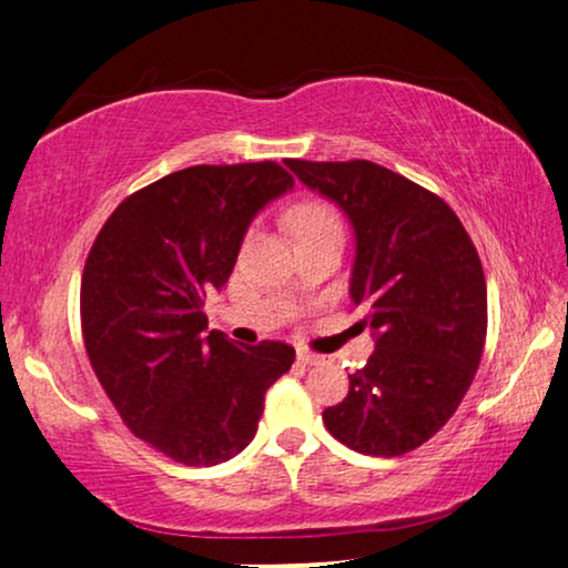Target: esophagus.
<instances>
[{
    "instance_id": "1",
    "label": "esophagus",
    "mask_w": 568,
    "mask_h": 568,
    "mask_svg": "<svg viewBox=\"0 0 568 568\" xmlns=\"http://www.w3.org/2000/svg\"><path fill=\"white\" fill-rule=\"evenodd\" d=\"M297 361L302 366H317V364H323V356H315V353H310V351H297Z\"/></svg>"
}]
</instances>
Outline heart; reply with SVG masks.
<instances>
[{
	"label": "heart",
	"mask_w": 568,
	"mask_h": 568,
	"mask_svg": "<svg viewBox=\"0 0 568 568\" xmlns=\"http://www.w3.org/2000/svg\"><path fill=\"white\" fill-rule=\"evenodd\" d=\"M290 227L297 241L310 235L323 233V230H341V220L323 202H302L290 212Z\"/></svg>",
	"instance_id": "b5f03b06"
}]
</instances>
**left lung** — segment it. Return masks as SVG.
I'll use <instances>...</instances> for the list:
<instances>
[{"label":"left lung","instance_id":"1","mask_svg":"<svg viewBox=\"0 0 568 568\" xmlns=\"http://www.w3.org/2000/svg\"><path fill=\"white\" fill-rule=\"evenodd\" d=\"M300 182L343 210L356 237L351 300L376 348L323 413L343 446L402 456L462 405L487 338V282L471 237L440 196L372 161H297Z\"/></svg>","mask_w":568,"mask_h":568}]
</instances>
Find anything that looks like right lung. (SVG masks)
I'll list each match as a JSON object with an SVG mask.
<instances>
[{
    "label": "right lung",
    "mask_w": 568,
    "mask_h": 568,
    "mask_svg": "<svg viewBox=\"0 0 568 568\" xmlns=\"http://www.w3.org/2000/svg\"><path fill=\"white\" fill-rule=\"evenodd\" d=\"M292 186L274 161L176 171L130 194L89 251L87 356L130 430L179 464L241 454L266 389L294 364L292 345H237L207 331L202 312L233 274L253 217Z\"/></svg>",
    "instance_id": "right-lung-1"
}]
</instances>
